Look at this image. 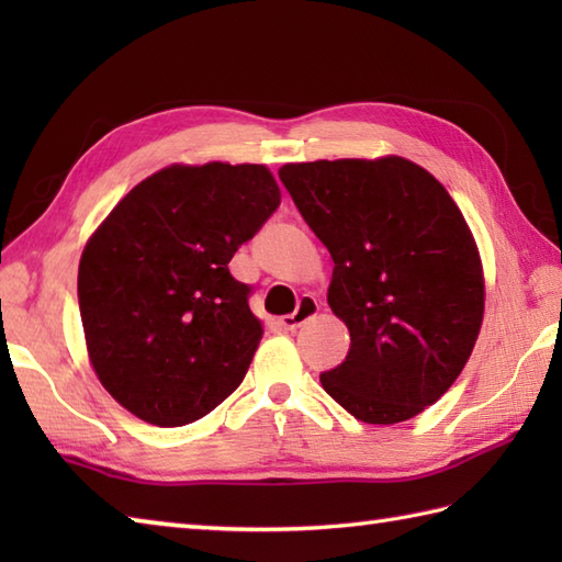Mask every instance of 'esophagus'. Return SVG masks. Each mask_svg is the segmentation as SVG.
Here are the masks:
<instances>
[{
    "label": "esophagus",
    "mask_w": 562,
    "mask_h": 562,
    "mask_svg": "<svg viewBox=\"0 0 562 562\" xmlns=\"http://www.w3.org/2000/svg\"><path fill=\"white\" fill-rule=\"evenodd\" d=\"M318 302L314 300V296H302L300 304H296V312L290 314V316H282L280 318V328L284 330H296L302 324H306L308 318H314L318 314Z\"/></svg>",
    "instance_id": "obj_1"
}]
</instances>
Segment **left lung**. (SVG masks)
<instances>
[{"label":"left lung","instance_id":"8db88e82","mask_svg":"<svg viewBox=\"0 0 562 562\" xmlns=\"http://www.w3.org/2000/svg\"><path fill=\"white\" fill-rule=\"evenodd\" d=\"M280 178L328 248V306L350 330L348 357L321 384L369 425L420 415L459 379L483 326V262L459 205L396 154L284 164Z\"/></svg>","mask_w":562,"mask_h":562}]
</instances>
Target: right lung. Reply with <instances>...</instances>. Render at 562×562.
Masks as SVG:
<instances>
[{
  "label": "right lung",
  "instance_id": "right-lung-1",
  "mask_svg": "<svg viewBox=\"0 0 562 562\" xmlns=\"http://www.w3.org/2000/svg\"><path fill=\"white\" fill-rule=\"evenodd\" d=\"M278 205L262 164H171L89 236L77 280L89 362L139 420L195 423L244 381L262 324L229 260Z\"/></svg>",
  "mask_w": 562,
  "mask_h": 562
}]
</instances>
